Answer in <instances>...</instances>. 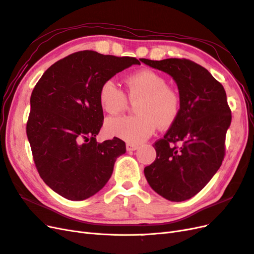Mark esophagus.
<instances>
[{
    "label": "esophagus",
    "instance_id": "esophagus-1",
    "mask_svg": "<svg viewBox=\"0 0 254 254\" xmlns=\"http://www.w3.org/2000/svg\"><path fill=\"white\" fill-rule=\"evenodd\" d=\"M137 148H139V146H137V145L130 144V143L126 144V149H127V151H133V150H136Z\"/></svg>",
    "mask_w": 254,
    "mask_h": 254
}]
</instances>
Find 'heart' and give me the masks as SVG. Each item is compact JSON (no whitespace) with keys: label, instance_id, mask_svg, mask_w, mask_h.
<instances>
[{"label":"heart","instance_id":"obj_1","mask_svg":"<svg viewBox=\"0 0 254 254\" xmlns=\"http://www.w3.org/2000/svg\"><path fill=\"white\" fill-rule=\"evenodd\" d=\"M127 94L135 103L134 117L109 119L105 130L110 136L128 143H141L149 137L159 125L172 126L180 112V96L167 86L162 75L151 70H142L126 79ZM99 104L109 114H119L127 107V98L113 79L106 80L98 93Z\"/></svg>","mask_w":254,"mask_h":254}]
</instances>
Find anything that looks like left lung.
<instances>
[{
  "label": "left lung",
  "mask_w": 254,
  "mask_h": 254,
  "mask_svg": "<svg viewBox=\"0 0 254 254\" xmlns=\"http://www.w3.org/2000/svg\"><path fill=\"white\" fill-rule=\"evenodd\" d=\"M141 61L172 76L180 96L178 118L153 145L157 158L144 168V175L150 188L167 200H188L206 186L224 160L232 120L226 91L206 68L190 60Z\"/></svg>",
  "instance_id": "left-lung-1"
}]
</instances>
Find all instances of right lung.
<instances>
[{"label": "right lung", "instance_id": "add662e5", "mask_svg": "<svg viewBox=\"0 0 254 254\" xmlns=\"http://www.w3.org/2000/svg\"><path fill=\"white\" fill-rule=\"evenodd\" d=\"M132 64H141L133 57L77 52L51 65L33 90L26 133L35 164L45 184L68 200L101 190L115 160L126 152L118 137L96 142L104 120L98 93L106 80Z\"/></svg>", "mask_w": 254, "mask_h": 254}]
</instances>
